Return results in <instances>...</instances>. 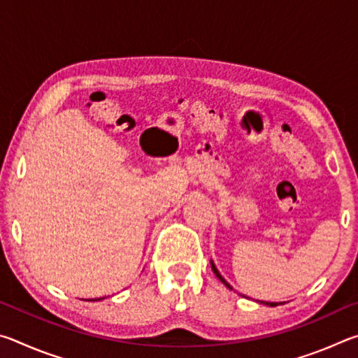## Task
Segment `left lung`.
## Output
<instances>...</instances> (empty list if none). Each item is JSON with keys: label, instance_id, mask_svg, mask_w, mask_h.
<instances>
[{"label": "left lung", "instance_id": "1", "mask_svg": "<svg viewBox=\"0 0 358 358\" xmlns=\"http://www.w3.org/2000/svg\"><path fill=\"white\" fill-rule=\"evenodd\" d=\"M211 268H213L215 275H216L217 278H220V280H221V282L224 284V286H227L229 289H232V286H230V284H229L226 280H224V278L220 275V271H217V268H216L213 262H211ZM260 303H264V305H268V306H278V305H280V303H270V301H260Z\"/></svg>", "mask_w": 358, "mask_h": 358}]
</instances>
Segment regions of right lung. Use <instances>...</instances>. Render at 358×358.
Listing matches in <instances>:
<instances>
[{
	"instance_id": "add662e5",
	"label": "right lung",
	"mask_w": 358,
	"mask_h": 358,
	"mask_svg": "<svg viewBox=\"0 0 358 358\" xmlns=\"http://www.w3.org/2000/svg\"><path fill=\"white\" fill-rule=\"evenodd\" d=\"M96 300H101V299H96Z\"/></svg>"
}]
</instances>
